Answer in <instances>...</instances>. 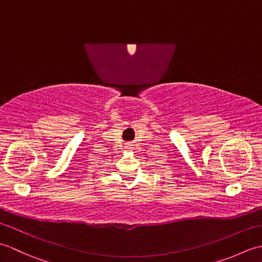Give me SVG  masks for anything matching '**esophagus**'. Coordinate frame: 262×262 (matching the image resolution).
Segmentation results:
<instances>
[{
  "instance_id": "esophagus-1",
  "label": "esophagus",
  "mask_w": 262,
  "mask_h": 262,
  "mask_svg": "<svg viewBox=\"0 0 262 262\" xmlns=\"http://www.w3.org/2000/svg\"><path fill=\"white\" fill-rule=\"evenodd\" d=\"M132 146H133V145H127V146H126V148L128 149V151H132V148H133Z\"/></svg>"
}]
</instances>
